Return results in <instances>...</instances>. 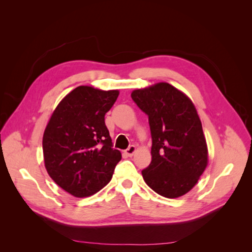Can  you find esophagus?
<instances>
[{"mask_svg": "<svg viewBox=\"0 0 252 252\" xmlns=\"http://www.w3.org/2000/svg\"><path fill=\"white\" fill-rule=\"evenodd\" d=\"M135 146H133V145H131V146H129L126 150H125V154L128 156V157H132L133 154L135 152Z\"/></svg>", "mask_w": 252, "mask_h": 252, "instance_id": "obj_1", "label": "esophagus"}]
</instances>
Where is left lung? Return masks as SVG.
<instances>
[{"mask_svg": "<svg viewBox=\"0 0 252 252\" xmlns=\"http://www.w3.org/2000/svg\"><path fill=\"white\" fill-rule=\"evenodd\" d=\"M131 97L148 116L151 163L142 170L146 184L174 199L199 181L208 162L202 123L189 97L168 83L132 91Z\"/></svg>", "mask_w": 252, "mask_h": 252, "instance_id": "obj_1", "label": "left lung"}]
</instances>
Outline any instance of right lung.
I'll list each match as a JSON object with an SVG mask.
<instances>
[{
	"label": "right lung",
	"instance_id": "obj_1",
	"mask_svg": "<svg viewBox=\"0 0 252 252\" xmlns=\"http://www.w3.org/2000/svg\"><path fill=\"white\" fill-rule=\"evenodd\" d=\"M118 96V90L79 86L53 111L43 135L44 162L68 193L89 196L110 182L122 155L112 148L105 114Z\"/></svg>",
	"mask_w": 252,
	"mask_h": 252
}]
</instances>
